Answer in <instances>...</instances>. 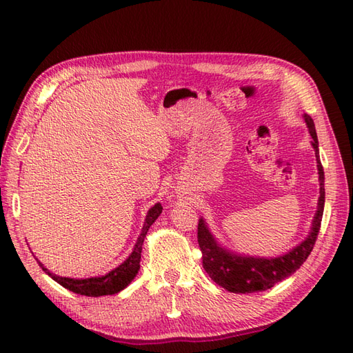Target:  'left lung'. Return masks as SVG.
<instances>
[{"instance_id":"left-lung-1","label":"left lung","mask_w":353,"mask_h":353,"mask_svg":"<svg viewBox=\"0 0 353 353\" xmlns=\"http://www.w3.org/2000/svg\"><path fill=\"white\" fill-rule=\"evenodd\" d=\"M305 121L312 136V146L315 149V157L318 163V174H319V199L318 210L315 213L314 221L307 238L294 247L287 254L272 259L263 257H250V256H238L225 250L214 236L211 235L205 221L199 219L198 221V244L203 253V266L210 278L216 284L223 287L230 293H257L272 288L279 281L293 275L294 272L305 263L309 257L310 251L314 250L315 241L319 234L322 213H324L325 203V189H324V168L319 161V149H318V137L314 119L305 114Z\"/></svg>"}]
</instances>
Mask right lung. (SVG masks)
Wrapping results in <instances>:
<instances>
[{
  "label": "right lung",
  "instance_id": "1",
  "mask_svg": "<svg viewBox=\"0 0 353 353\" xmlns=\"http://www.w3.org/2000/svg\"><path fill=\"white\" fill-rule=\"evenodd\" d=\"M163 213V207H161L159 203H157L152 208L148 211L146 219H145V225L142 228V234L137 238V243L133 248V253L125 259L123 263H121L118 268L114 270H110L109 274L105 276H94V278H85V279H74V278H65V276H57L52 272L47 270L41 261H38V265L43 268V270L48 276H52L56 283H59L62 287L68 288L72 293L81 294V296H88V297H100V296H109V294H117L121 290H124L134 276L137 275V272L140 269V256H142V245L143 241L146 238V234L149 228L152 226L154 221L158 219V216Z\"/></svg>",
  "mask_w": 353,
  "mask_h": 353
}]
</instances>
